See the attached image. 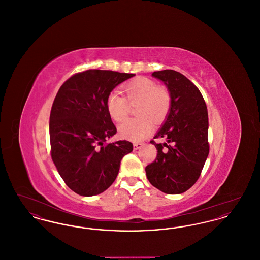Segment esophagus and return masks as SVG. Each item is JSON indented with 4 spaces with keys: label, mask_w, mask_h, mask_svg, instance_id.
I'll return each instance as SVG.
<instances>
[{
    "label": "esophagus",
    "mask_w": 260,
    "mask_h": 260,
    "mask_svg": "<svg viewBox=\"0 0 260 260\" xmlns=\"http://www.w3.org/2000/svg\"><path fill=\"white\" fill-rule=\"evenodd\" d=\"M143 146V143H140V142H135L134 143V148L137 150V149H140Z\"/></svg>",
    "instance_id": "esophagus-1"
}]
</instances>
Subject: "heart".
<instances>
[{
  "label": "heart",
  "mask_w": 260,
  "mask_h": 260,
  "mask_svg": "<svg viewBox=\"0 0 260 260\" xmlns=\"http://www.w3.org/2000/svg\"><path fill=\"white\" fill-rule=\"evenodd\" d=\"M125 98L117 91L111 92L106 100V108L114 121L120 123L126 119L129 105H136L137 118L129 119L119 126L124 138L139 141L153 131V123H161L172 107V95L168 87L157 86L156 82L137 77L123 86Z\"/></svg>",
  "instance_id": "heart-1"
}]
</instances>
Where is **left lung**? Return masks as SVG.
<instances>
[{"label":"left lung","instance_id":"1","mask_svg":"<svg viewBox=\"0 0 260 260\" xmlns=\"http://www.w3.org/2000/svg\"><path fill=\"white\" fill-rule=\"evenodd\" d=\"M172 95L165 124L150 142L157 148L155 161L145 168L149 182L166 194H181L198 180L210 152L208 109L201 91L184 75L174 70L156 71Z\"/></svg>","mask_w":260,"mask_h":260}]
</instances>
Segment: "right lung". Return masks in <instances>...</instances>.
<instances>
[{
    "mask_svg": "<svg viewBox=\"0 0 260 260\" xmlns=\"http://www.w3.org/2000/svg\"><path fill=\"white\" fill-rule=\"evenodd\" d=\"M135 74L89 69L71 76L53 100L50 155L65 184L81 196L104 192L115 181L121 161L134 149L119 140L105 143L117 128L106 108L113 88Z\"/></svg>",
    "mask_w": 260,
    "mask_h": 260,
    "instance_id": "1",
    "label": "right lung"
}]
</instances>
